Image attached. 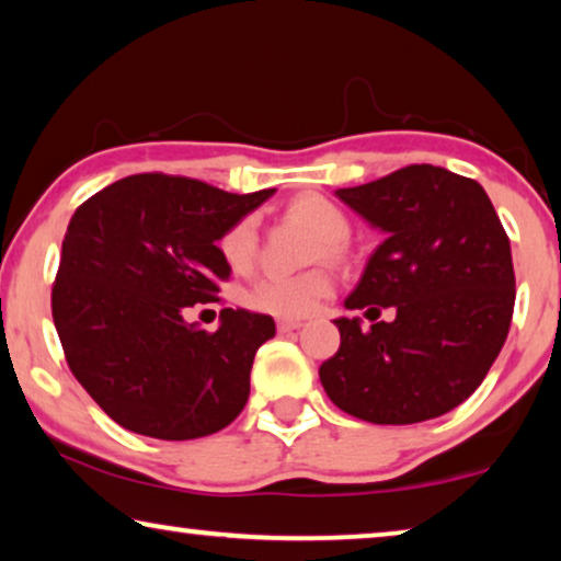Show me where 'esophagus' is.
<instances>
[{"label":"esophagus","mask_w":561,"mask_h":561,"mask_svg":"<svg viewBox=\"0 0 561 561\" xmlns=\"http://www.w3.org/2000/svg\"><path fill=\"white\" fill-rule=\"evenodd\" d=\"M299 328H302V322H299V320H277L279 332H295Z\"/></svg>","instance_id":"34e87169"}]
</instances>
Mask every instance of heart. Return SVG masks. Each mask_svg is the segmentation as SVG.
I'll list each match as a JSON object with an SVG mask.
<instances>
[{"mask_svg":"<svg viewBox=\"0 0 561 561\" xmlns=\"http://www.w3.org/2000/svg\"><path fill=\"white\" fill-rule=\"evenodd\" d=\"M289 214L302 219L320 241H324V254H334L350 233V221L334 201L324 196H299L291 201ZM221 254L227 264L237 272H247L256 259V221L252 216L233 224L221 237ZM332 279L328 272L312 270L302 274L270 272L254 282L249 289L247 302L259 312H270L277 317H305L330 295Z\"/></svg>","mask_w":561,"mask_h":561,"instance_id":"b5f03b06","label":"heart"}]
</instances>
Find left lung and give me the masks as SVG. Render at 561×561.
I'll return each mask as SVG.
<instances>
[{"instance_id":"obj_1","label":"left lung","mask_w":561,"mask_h":561,"mask_svg":"<svg viewBox=\"0 0 561 561\" xmlns=\"http://www.w3.org/2000/svg\"><path fill=\"white\" fill-rule=\"evenodd\" d=\"M334 196L382 233L345 309L370 320L392 307L396 320H332L340 350L320 367L324 392L378 425L454 411L486 378L514 312L512 247L486 191L423 163Z\"/></svg>"}]
</instances>
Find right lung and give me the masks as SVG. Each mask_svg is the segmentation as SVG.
I'll return each mask as SVG.
<instances>
[{"instance_id": "right-lung-1", "label": "right lung", "mask_w": 561, "mask_h": 561, "mask_svg": "<svg viewBox=\"0 0 561 561\" xmlns=\"http://www.w3.org/2000/svg\"><path fill=\"white\" fill-rule=\"evenodd\" d=\"M274 196L138 173L90 196L70 219L53 287L67 365L90 398L140 436L204 438L244 411L270 314L224 309L216 332L186 322L231 274L219 241Z\"/></svg>"}]
</instances>
